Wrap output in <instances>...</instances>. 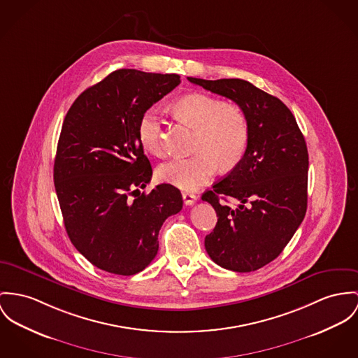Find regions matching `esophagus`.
Masks as SVG:
<instances>
[{
    "instance_id": "obj_1",
    "label": "esophagus",
    "mask_w": 358,
    "mask_h": 358,
    "mask_svg": "<svg viewBox=\"0 0 358 358\" xmlns=\"http://www.w3.org/2000/svg\"><path fill=\"white\" fill-rule=\"evenodd\" d=\"M182 199H184V203L187 206H192V204H194V201L197 200V197L193 193L188 192H182Z\"/></svg>"
}]
</instances>
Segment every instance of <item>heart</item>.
<instances>
[{
	"mask_svg": "<svg viewBox=\"0 0 358 358\" xmlns=\"http://www.w3.org/2000/svg\"><path fill=\"white\" fill-rule=\"evenodd\" d=\"M174 115L196 129L189 158L173 159L158 167L164 182L193 191L207 184L220 170H231L241 162L249 143L247 114L234 105L206 94H189L173 105ZM138 138L152 155L165 152L162 120L155 109L144 111L138 120Z\"/></svg>",
	"mask_w": 358,
	"mask_h": 358,
	"instance_id": "b5f03b06",
	"label": "heart"
}]
</instances>
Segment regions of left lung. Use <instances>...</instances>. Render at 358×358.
Segmentation results:
<instances>
[{
  "label": "left lung",
  "mask_w": 358,
  "mask_h": 358,
  "mask_svg": "<svg viewBox=\"0 0 358 358\" xmlns=\"http://www.w3.org/2000/svg\"><path fill=\"white\" fill-rule=\"evenodd\" d=\"M189 82L236 102L247 114L249 143L241 162L206 191L218 217L206 236L208 256L237 273L273 262L301 224L308 203V150L287 106L241 79ZM238 206L230 208L228 200Z\"/></svg>",
  "instance_id": "1"
}]
</instances>
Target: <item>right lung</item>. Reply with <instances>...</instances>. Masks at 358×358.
Returning a JSON list of instances; mask_svg holds the SVG:
<instances>
[{
  "mask_svg": "<svg viewBox=\"0 0 358 358\" xmlns=\"http://www.w3.org/2000/svg\"><path fill=\"white\" fill-rule=\"evenodd\" d=\"M180 83L174 73L118 69L83 91L65 115L55 192L72 244L103 271H143L158 253L164 222L182 208L180 189L170 184L138 191L152 177L138 120Z\"/></svg>",
  "mask_w": 358,
  "mask_h": 358,
  "instance_id": "obj_1",
  "label": "right lung"
}]
</instances>
